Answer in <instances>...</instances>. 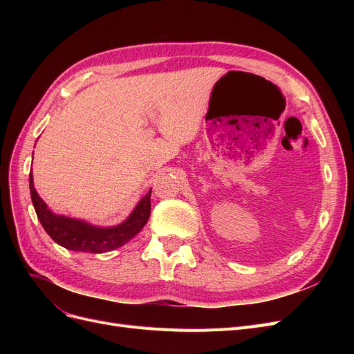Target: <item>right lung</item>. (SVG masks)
Segmentation results:
<instances>
[{"label":"right lung","mask_w":354,"mask_h":354,"mask_svg":"<svg viewBox=\"0 0 354 354\" xmlns=\"http://www.w3.org/2000/svg\"><path fill=\"white\" fill-rule=\"evenodd\" d=\"M29 189L32 203H34L37 217L42 227L53 241L71 251L91 254L113 251L134 238L151 217L152 189L137 202L136 208L127 217V220L112 227L93 226V224L84 220L59 216V214L50 211L47 203L37 194L32 171L29 173Z\"/></svg>","instance_id":"1"}]
</instances>
